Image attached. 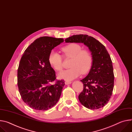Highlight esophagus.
Listing matches in <instances>:
<instances>
[{"mask_svg": "<svg viewBox=\"0 0 132 132\" xmlns=\"http://www.w3.org/2000/svg\"><path fill=\"white\" fill-rule=\"evenodd\" d=\"M65 83L66 85H69V84H70L71 83V81H65Z\"/></svg>", "mask_w": 132, "mask_h": 132, "instance_id": "1", "label": "esophagus"}]
</instances>
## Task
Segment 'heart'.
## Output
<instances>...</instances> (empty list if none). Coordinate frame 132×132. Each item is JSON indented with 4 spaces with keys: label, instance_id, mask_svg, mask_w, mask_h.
<instances>
[{
    "label": "heart",
    "instance_id": "1",
    "mask_svg": "<svg viewBox=\"0 0 132 132\" xmlns=\"http://www.w3.org/2000/svg\"><path fill=\"white\" fill-rule=\"evenodd\" d=\"M63 56L66 58H71L70 68L64 70L58 75V77L66 80H73L80 74L87 73L91 68L93 59L90 53L87 50H82V47L76 43H71L62 48ZM49 62L58 71L63 68L62 56L58 52L52 51L49 55Z\"/></svg>",
    "mask_w": 132,
    "mask_h": 132
}]
</instances>
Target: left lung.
<instances>
[{
	"mask_svg": "<svg viewBox=\"0 0 132 132\" xmlns=\"http://www.w3.org/2000/svg\"><path fill=\"white\" fill-rule=\"evenodd\" d=\"M66 43H83L91 52L93 62L88 75L80 81L82 92L78 96L80 103L90 110L104 107L110 100L114 88V75L111 57L105 47L87 35H76L65 40Z\"/></svg>",
	"mask_w": 132,
	"mask_h": 132,
	"instance_id": "8db88e82",
	"label": "left lung"
}]
</instances>
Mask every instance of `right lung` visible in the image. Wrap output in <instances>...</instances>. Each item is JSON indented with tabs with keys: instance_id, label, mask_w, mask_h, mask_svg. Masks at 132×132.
<instances>
[{
	"instance_id": "1",
	"label": "right lung",
	"mask_w": 132,
	"mask_h": 132,
	"mask_svg": "<svg viewBox=\"0 0 132 132\" xmlns=\"http://www.w3.org/2000/svg\"><path fill=\"white\" fill-rule=\"evenodd\" d=\"M63 38L41 37L31 43L23 53L17 71V84L22 100L38 111H46L58 101L65 85L55 80L56 74L49 62V55Z\"/></svg>"
}]
</instances>
